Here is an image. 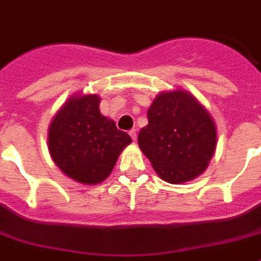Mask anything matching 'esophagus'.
<instances>
[{
	"mask_svg": "<svg viewBox=\"0 0 261 261\" xmlns=\"http://www.w3.org/2000/svg\"><path fill=\"white\" fill-rule=\"evenodd\" d=\"M129 136L132 137L133 141H136V140H137V130H136V129H132V130H129Z\"/></svg>",
	"mask_w": 261,
	"mask_h": 261,
	"instance_id": "esophagus-1",
	"label": "esophagus"
}]
</instances>
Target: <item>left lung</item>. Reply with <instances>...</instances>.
<instances>
[{"label":"left lung","instance_id":"left-lung-1","mask_svg":"<svg viewBox=\"0 0 261 261\" xmlns=\"http://www.w3.org/2000/svg\"><path fill=\"white\" fill-rule=\"evenodd\" d=\"M217 129L211 116L185 91L160 93L148 111L139 145L157 174L182 184L203 173L215 152Z\"/></svg>","mask_w":261,"mask_h":261}]
</instances>
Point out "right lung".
I'll use <instances>...</instances> for the list:
<instances>
[{
    "label": "right lung",
    "mask_w": 261,
    "mask_h": 261,
    "mask_svg": "<svg viewBox=\"0 0 261 261\" xmlns=\"http://www.w3.org/2000/svg\"><path fill=\"white\" fill-rule=\"evenodd\" d=\"M97 95L72 97L50 125L48 149L58 168L80 184L106 179L132 139L100 113Z\"/></svg>",
    "instance_id": "1"
}]
</instances>
